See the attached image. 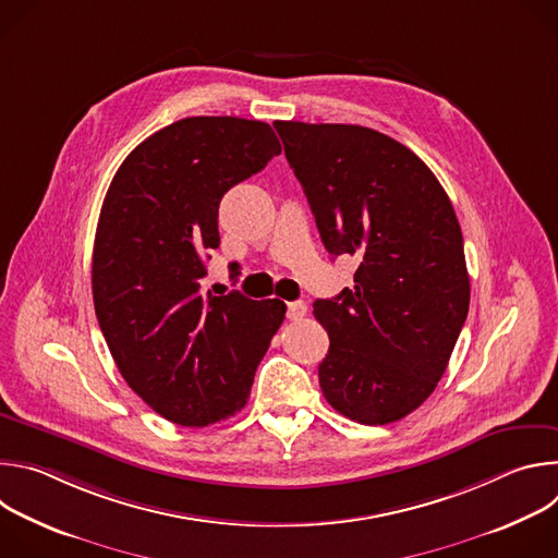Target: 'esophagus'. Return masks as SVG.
<instances>
[{"instance_id": "1", "label": "esophagus", "mask_w": 558, "mask_h": 558, "mask_svg": "<svg viewBox=\"0 0 558 558\" xmlns=\"http://www.w3.org/2000/svg\"><path fill=\"white\" fill-rule=\"evenodd\" d=\"M304 315H306V304L302 300L287 304V317H289V320H302Z\"/></svg>"}]
</instances>
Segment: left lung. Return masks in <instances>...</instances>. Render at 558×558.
I'll use <instances>...</instances> for the list:
<instances>
[{
	"label": "left lung",
	"mask_w": 558,
	"mask_h": 558,
	"mask_svg": "<svg viewBox=\"0 0 558 558\" xmlns=\"http://www.w3.org/2000/svg\"><path fill=\"white\" fill-rule=\"evenodd\" d=\"M323 243L355 256V287L315 300L329 333L317 366L327 402L381 426L426 402L470 304L463 235L452 203L422 158L362 125L276 121Z\"/></svg>",
	"instance_id": "obj_1"
}]
</instances>
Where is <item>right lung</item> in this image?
<instances>
[{
	"mask_svg": "<svg viewBox=\"0 0 558 558\" xmlns=\"http://www.w3.org/2000/svg\"><path fill=\"white\" fill-rule=\"evenodd\" d=\"M280 149L263 121L181 119L138 143L106 194L93 252L97 320L128 386L174 424L201 428L241 411L284 320L278 298L203 293L220 198Z\"/></svg>",
	"mask_w": 558,
	"mask_h": 558,
	"instance_id": "obj_1",
	"label": "right lung"
}]
</instances>
